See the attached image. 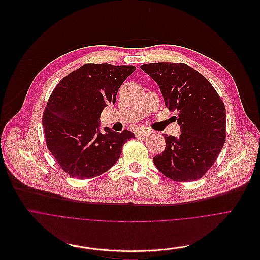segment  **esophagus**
Returning <instances> with one entry per match:
<instances>
[{"label": "esophagus", "mask_w": 260, "mask_h": 260, "mask_svg": "<svg viewBox=\"0 0 260 260\" xmlns=\"http://www.w3.org/2000/svg\"><path fill=\"white\" fill-rule=\"evenodd\" d=\"M149 134H150V132L147 131V130H139V131L136 133V135H137V136H140V137H146V136H148Z\"/></svg>", "instance_id": "1"}]
</instances>
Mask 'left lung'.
<instances>
[{
  "label": "left lung",
  "mask_w": 260,
  "mask_h": 260,
  "mask_svg": "<svg viewBox=\"0 0 260 260\" xmlns=\"http://www.w3.org/2000/svg\"><path fill=\"white\" fill-rule=\"evenodd\" d=\"M140 69L160 87L165 105L177 111L180 135H164L166 147L153 157L165 176L179 181L197 180L205 175L225 142L224 103L203 75L184 63L159 62Z\"/></svg>",
  "instance_id": "obj_1"
}]
</instances>
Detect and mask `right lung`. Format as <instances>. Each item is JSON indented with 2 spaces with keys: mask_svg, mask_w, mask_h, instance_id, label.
<instances>
[{
  "mask_svg": "<svg viewBox=\"0 0 260 260\" xmlns=\"http://www.w3.org/2000/svg\"><path fill=\"white\" fill-rule=\"evenodd\" d=\"M134 66L88 63L66 76L52 92L43 114L47 147L72 177L101 175L119 160L122 147L135 135L124 130H99L106 107L116 102Z\"/></svg>",
  "mask_w": 260,
  "mask_h": 260,
  "instance_id": "obj_1",
  "label": "right lung"
}]
</instances>
